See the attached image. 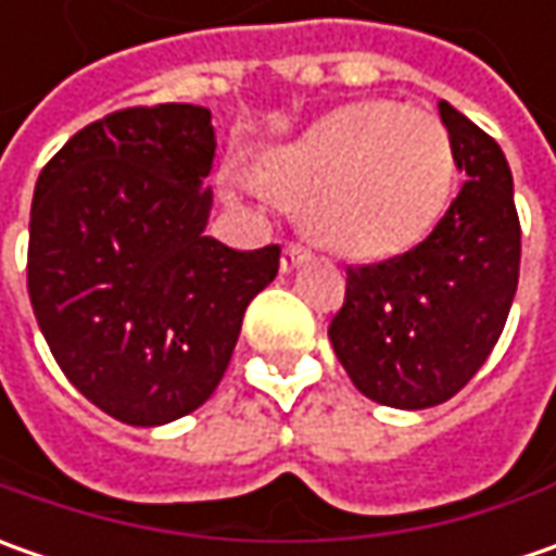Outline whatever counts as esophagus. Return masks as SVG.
<instances>
[{"label": "esophagus", "mask_w": 556, "mask_h": 556, "mask_svg": "<svg viewBox=\"0 0 556 556\" xmlns=\"http://www.w3.org/2000/svg\"><path fill=\"white\" fill-rule=\"evenodd\" d=\"M312 253H309V247H303V244H285V256H281V271H290V268H296L300 263H306L309 260Z\"/></svg>", "instance_id": "obj_1"}]
</instances>
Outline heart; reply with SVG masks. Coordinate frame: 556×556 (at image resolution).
I'll list each match as a JSON object with an SVG mask.
<instances>
[{"mask_svg":"<svg viewBox=\"0 0 556 556\" xmlns=\"http://www.w3.org/2000/svg\"><path fill=\"white\" fill-rule=\"evenodd\" d=\"M271 182L306 201L321 244L358 260L399 256L442 219L455 148L442 119L399 101H355L315 123L271 161Z\"/></svg>","mask_w":556,"mask_h":556,"instance_id":"b5f03b06","label":"heart"}]
</instances>
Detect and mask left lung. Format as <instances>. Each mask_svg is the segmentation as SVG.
Segmentation results:
<instances>
[{"instance_id":"1","label":"left lung","mask_w":556,"mask_h":556,"mask_svg":"<svg viewBox=\"0 0 556 556\" xmlns=\"http://www.w3.org/2000/svg\"><path fill=\"white\" fill-rule=\"evenodd\" d=\"M458 198L415 250L346 268L328 337L355 390L390 408H433L480 371L504 331L520 278V219L502 148L439 101Z\"/></svg>"}]
</instances>
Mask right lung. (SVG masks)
<instances>
[{
	"label": "right lung",
	"mask_w": 556,
	"mask_h": 556,
	"mask_svg": "<svg viewBox=\"0 0 556 556\" xmlns=\"http://www.w3.org/2000/svg\"><path fill=\"white\" fill-rule=\"evenodd\" d=\"M216 132L198 104L126 108L42 166L27 290L67 380L104 415L161 427L219 387L281 247L210 238Z\"/></svg>",
	"instance_id": "add662e5"
}]
</instances>
